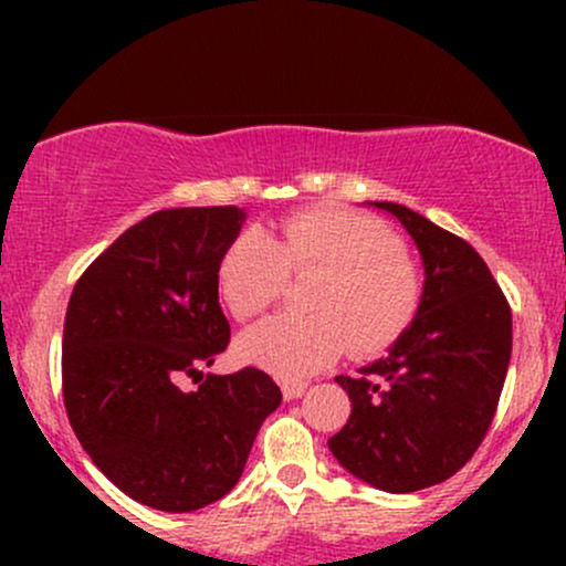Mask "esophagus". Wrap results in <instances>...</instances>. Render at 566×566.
Returning <instances> with one entry per match:
<instances>
[{
  "label": "esophagus",
  "mask_w": 566,
  "mask_h": 566,
  "mask_svg": "<svg viewBox=\"0 0 566 566\" xmlns=\"http://www.w3.org/2000/svg\"><path fill=\"white\" fill-rule=\"evenodd\" d=\"M305 388H308V382H305V380H284L282 382V396L287 401L301 399V396L305 394Z\"/></svg>",
  "instance_id": "1"
}]
</instances>
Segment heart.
I'll list each match as a JSON object with an SVG mask.
<instances>
[{
    "label": "heart",
    "mask_w": 566,
    "mask_h": 566,
    "mask_svg": "<svg viewBox=\"0 0 566 566\" xmlns=\"http://www.w3.org/2000/svg\"><path fill=\"white\" fill-rule=\"evenodd\" d=\"M290 274H319L308 287L311 314H276L244 329L239 359L282 380H297L343 348L367 356L415 319L423 279L386 226L350 210H305L269 237L239 233L218 263V290L237 319L274 305Z\"/></svg>",
    "instance_id": "b5f03b06"
}]
</instances>
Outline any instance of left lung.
Masks as SVG:
<instances>
[{
  "instance_id": "obj_1",
  "label": "left lung",
  "mask_w": 566,
  "mask_h": 566,
  "mask_svg": "<svg viewBox=\"0 0 566 566\" xmlns=\"http://www.w3.org/2000/svg\"><path fill=\"white\" fill-rule=\"evenodd\" d=\"M373 205L418 244L423 295L388 356L335 378L350 418L327 444L356 479L401 495L450 479L482 444L509 373L511 308L465 239L405 205Z\"/></svg>"
}]
</instances>
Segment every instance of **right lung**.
Masks as SVG:
<instances>
[{"label": "right lung", "instance_id": "obj_1", "mask_svg": "<svg viewBox=\"0 0 566 566\" xmlns=\"http://www.w3.org/2000/svg\"><path fill=\"white\" fill-rule=\"evenodd\" d=\"M239 207L143 218L90 263L63 324V405L76 439L148 509L188 513L242 476L282 391L263 369L205 375L231 340L218 263L242 231ZM186 377L206 380L184 392Z\"/></svg>", "mask_w": 566, "mask_h": 566}]
</instances>
